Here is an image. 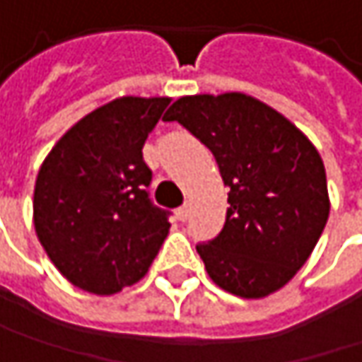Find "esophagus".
<instances>
[{"label":"esophagus","instance_id":"34e87169","mask_svg":"<svg viewBox=\"0 0 362 362\" xmlns=\"http://www.w3.org/2000/svg\"><path fill=\"white\" fill-rule=\"evenodd\" d=\"M175 214H177V218L181 220V222H183V220H187V216H189V206L185 204V206L177 208V212H175Z\"/></svg>","mask_w":362,"mask_h":362}]
</instances>
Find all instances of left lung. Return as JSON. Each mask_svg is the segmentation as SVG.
Instances as JSON below:
<instances>
[{"mask_svg": "<svg viewBox=\"0 0 362 362\" xmlns=\"http://www.w3.org/2000/svg\"><path fill=\"white\" fill-rule=\"evenodd\" d=\"M179 121L216 158L228 187L226 222L197 253L222 291L264 298L297 274L329 216L325 167L293 121L243 94H194L170 105Z\"/></svg>", "mask_w": 362, "mask_h": 362, "instance_id": "1", "label": "left lung"}]
</instances>
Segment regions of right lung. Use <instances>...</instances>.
Returning a JSON list of instances; mask_svg holds the SVG:
<instances>
[{
	"label": "right lung",
	"instance_id": "1",
	"mask_svg": "<svg viewBox=\"0 0 362 362\" xmlns=\"http://www.w3.org/2000/svg\"><path fill=\"white\" fill-rule=\"evenodd\" d=\"M168 96H119L74 123L45 156L33 222L40 245L74 286L109 297L140 282L168 235L146 187L142 146Z\"/></svg>",
	"mask_w": 362,
	"mask_h": 362
}]
</instances>
